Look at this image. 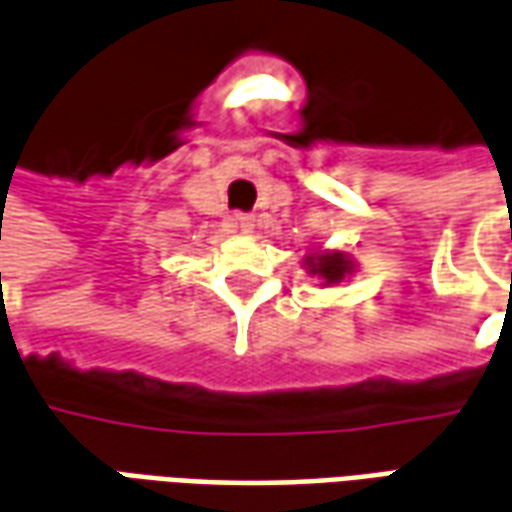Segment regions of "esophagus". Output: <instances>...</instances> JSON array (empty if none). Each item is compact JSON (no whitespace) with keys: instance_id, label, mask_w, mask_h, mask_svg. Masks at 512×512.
I'll return each instance as SVG.
<instances>
[{"instance_id":"esophagus-1","label":"esophagus","mask_w":512,"mask_h":512,"mask_svg":"<svg viewBox=\"0 0 512 512\" xmlns=\"http://www.w3.org/2000/svg\"><path fill=\"white\" fill-rule=\"evenodd\" d=\"M234 220H237V228H239V231H242V234H250V231H253V226H256V220H253V215H242V212H239V215L234 217Z\"/></svg>"}]
</instances>
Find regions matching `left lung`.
I'll use <instances>...</instances> for the list:
<instances>
[{"label":"left lung","mask_w":512,"mask_h":512,"mask_svg":"<svg viewBox=\"0 0 512 512\" xmlns=\"http://www.w3.org/2000/svg\"><path fill=\"white\" fill-rule=\"evenodd\" d=\"M350 270H353V264L344 253H320V256L308 259V273L320 275L325 284H339Z\"/></svg>","instance_id":"obj_1"}]
</instances>
